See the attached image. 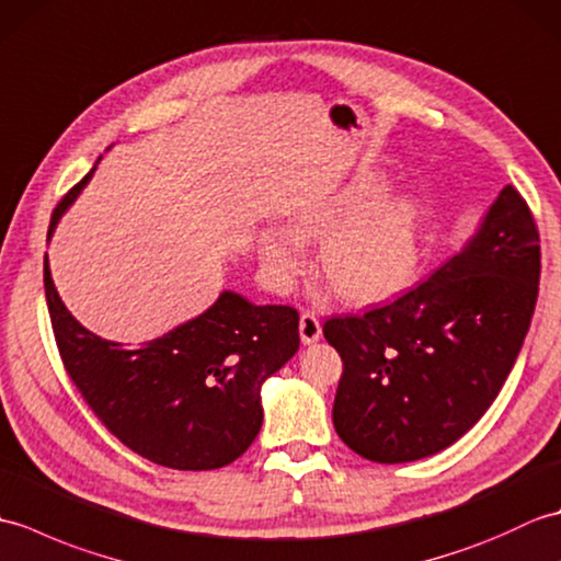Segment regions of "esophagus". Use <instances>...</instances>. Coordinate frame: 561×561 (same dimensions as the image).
Returning <instances> with one entry per match:
<instances>
[{"label": "esophagus", "mask_w": 561, "mask_h": 561, "mask_svg": "<svg viewBox=\"0 0 561 561\" xmlns=\"http://www.w3.org/2000/svg\"><path fill=\"white\" fill-rule=\"evenodd\" d=\"M299 332H301V342L304 344H313L323 335V328H320V320L313 311H304L299 320Z\"/></svg>", "instance_id": "obj_1"}]
</instances>
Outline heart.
<instances>
[{"mask_svg": "<svg viewBox=\"0 0 561 561\" xmlns=\"http://www.w3.org/2000/svg\"><path fill=\"white\" fill-rule=\"evenodd\" d=\"M386 190L380 175H359L335 195L296 207L294 233L270 229L262 236V262L270 277L279 284L294 279L304 267L301 241L328 237L320 270L342 301L374 304L410 287L420 265L422 209L414 197H398L369 210Z\"/></svg>", "mask_w": 561, "mask_h": 561, "instance_id": "obj_1", "label": "heart"}]
</instances>
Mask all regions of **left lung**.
<instances>
[{
  "instance_id": "left-lung-1",
  "label": "left lung",
  "mask_w": 561,
  "mask_h": 561,
  "mask_svg": "<svg viewBox=\"0 0 561 561\" xmlns=\"http://www.w3.org/2000/svg\"><path fill=\"white\" fill-rule=\"evenodd\" d=\"M540 233L506 185L460 255L396 301L332 316L342 356L332 422L354 453L410 462L448 448L502 390L538 301Z\"/></svg>"
}]
</instances>
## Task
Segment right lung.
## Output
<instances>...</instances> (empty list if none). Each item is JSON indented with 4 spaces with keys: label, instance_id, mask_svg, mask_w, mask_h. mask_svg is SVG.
Returning <instances> with one entry per match:
<instances>
[{
    "label": "right lung",
    "instance_id": "1",
    "mask_svg": "<svg viewBox=\"0 0 561 561\" xmlns=\"http://www.w3.org/2000/svg\"><path fill=\"white\" fill-rule=\"evenodd\" d=\"M93 171L59 199L47 238ZM43 282L65 371L115 438L173 470H217L243 456L262 426V380L299 350L296 308L255 306L224 291L169 335L123 350L67 311L47 255Z\"/></svg>",
    "mask_w": 561,
    "mask_h": 561
}]
</instances>
